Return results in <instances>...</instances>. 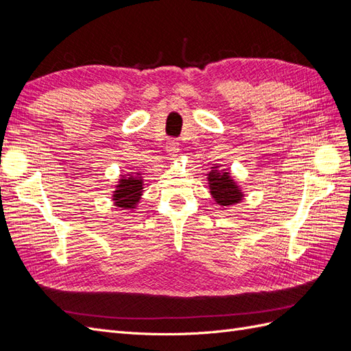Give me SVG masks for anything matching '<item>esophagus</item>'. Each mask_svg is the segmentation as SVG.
<instances>
[{
  "label": "esophagus",
  "mask_w": 351,
  "mask_h": 351,
  "mask_svg": "<svg viewBox=\"0 0 351 351\" xmlns=\"http://www.w3.org/2000/svg\"><path fill=\"white\" fill-rule=\"evenodd\" d=\"M165 149H167V152H168L169 156L174 158V156H177V154H178V151H180V143H178L176 139H169V141L167 142Z\"/></svg>",
  "instance_id": "1"
}]
</instances>
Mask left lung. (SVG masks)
<instances>
[{
  "mask_svg": "<svg viewBox=\"0 0 351 351\" xmlns=\"http://www.w3.org/2000/svg\"><path fill=\"white\" fill-rule=\"evenodd\" d=\"M208 182L210 195L221 206H230L239 204L243 199L240 187L234 183L228 171H218L217 167H212V171L208 174Z\"/></svg>",
  "mask_w": 351,
  "mask_h": 351,
  "instance_id": "8db88e82",
  "label": "left lung"
}]
</instances>
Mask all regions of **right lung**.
<instances>
[{"mask_svg": "<svg viewBox=\"0 0 351 351\" xmlns=\"http://www.w3.org/2000/svg\"><path fill=\"white\" fill-rule=\"evenodd\" d=\"M129 177H121L117 190H114L112 200L115 206L124 209H134L143 192V180L141 173H130Z\"/></svg>", "mask_w": 351, "mask_h": 351, "instance_id": "right-lung-1", "label": "right lung"}]
</instances>
